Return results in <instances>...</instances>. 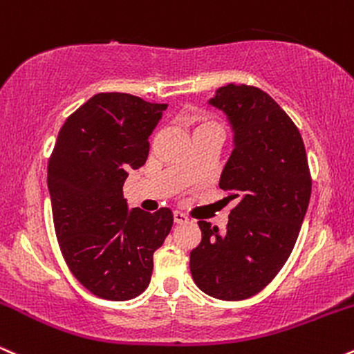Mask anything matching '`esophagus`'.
<instances>
[{
    "label": "esophagus",
    "instance_id": "obj_1",
    "mask_svg": "<svg viewBox=\"0 0 354 354\" xmlns=\"http://www.w3.org/2000/svg\"><path fill=\"white\" fill-rule=\"evenodd\" d=\"M174 222L178 223V225H182V223L189 222V217L182 214V212H174Z\"/></svg>",
    "mask_w": 354,
    "mask_h": 354
}]
</instances>
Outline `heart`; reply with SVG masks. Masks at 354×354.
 <instances>
[{
    "instance_id": "obj_1",
    "label": "heart",
    "mask_w": 354,
    "mask_h": 354,
    "mask_svg": "<svg viewBox=\"0 0 354 354\" xmlns=\"http://www.w3.org/2000/svg\"><path fill=\"white\" fill-rule=\"evenodd\" d=\"M190 124H192L194 132L203 131V129H217V131L223 132V126L218 119H215L214 115L207 114V112H195L190 118Z\"/></svg>"
}]
</instances>
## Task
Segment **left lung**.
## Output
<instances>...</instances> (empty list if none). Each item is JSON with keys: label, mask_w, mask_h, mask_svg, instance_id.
I'll list each match as a JSON object with an SVG mask.
<instances>
[{"label": "left lung", "mask_w": 354, "mask_h": 354, "mask_svg": "<svg viewBox=\"0 0 354 354\" xmlns=\"http://www.w3.org/2000/svg\"><path fill=\"white\" fill-rule=\"evenodd\" d=\"M210 104L235 132L218 185L236 205L225 234L198 222L202 242L190 252V273L203 293L239 301L261 292L288 260L308 209L311 174L300 131L260 87L232 82Z\"/></svg>", "instance_id": "8db88e82"}]
</instances>
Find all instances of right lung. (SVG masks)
Instances as JSON below:
<instances>
[{
  "label": "right lung",
  "mask_w": 354,
  "mask_h": 354,
  "mask_svg": "<svg viewBox=\"0 0 354 354\" xmlns=\"http://www.w3.org/2000/svg\"><path fill=\"white\" fill-rule=\"evenodd\" d=\"M165 104L99 93L62 124L48 160L54 230L79 283L95 297L126 301L149 286L153 252L174 223L167 207L127 210L122 187L142 167L149 136Z\"/></svg>",
  "instance_id": "add662e5"
}]
</instances>
